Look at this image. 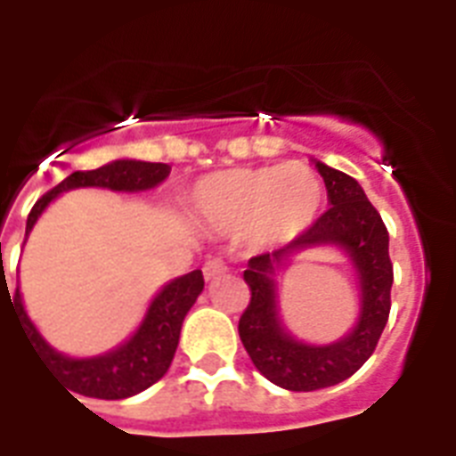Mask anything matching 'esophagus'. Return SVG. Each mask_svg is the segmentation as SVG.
Returning <instances> with one entry per match:
<instances>
[{"instance_id":"1","label":"esophagus","mask_w":456,"mask_h":456,"mask_svg":"<svg viewBox=\"0 0 456 456\" xmlns=\"http://www.w3.org/2000/svg\"><path fill=\"white\" fill-rule=\"evenodd\" d=\"M227 273V264H224V259L216 257V259H208V262L204 264V278L206 281H216L217 275Z\"/></svg>"}]
</instances>
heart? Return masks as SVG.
Here are the masks:
<instances>
[{"instance_id":"obj_1","label":"heart","mask_w":456,"mask_h":456,"mask_svg":"<svg viewBox=\"0 0 456 456\" xmlns=\"http://www.w3.org/2000/svg\"><path fill=\"white\" fill-rule=\"evenodd\" d=\"M197 208L222 227H243L257 243H281L304 232L322 201V185L305 164L217 171L194 190Z\"/></svg>"}]
</instances>
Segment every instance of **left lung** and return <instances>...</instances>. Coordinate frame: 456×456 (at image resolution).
Instances as JSON below:
<instances>
[{"label": "left lung", "instance_id": "8db88e82", "mask_svg": "<svg viewBox=\"0 0 456 456\" xmlns=\"http://www.w3.org/2000/svg\"><path fill=\"white\" fill-rule=\"evenodd\" d=\"M324 178L329 210L292 243L264 252L248 262L243 281L250 304L239 320V336L266 380L289 392H313L347 380L373 354L392 308L394 271L389 262V234L380 213L352 175L315 162ZM315 245H338L348 252L360 273L362 305L355 329L329 346H308L293 338L277 317L274 271L292 251Z\"/></svg>", "mask_w": 456, "mask_h": 456}]
</instances>
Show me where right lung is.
Listing matches in <instances>:
<instances>
[{
  "label": "right lung",
  "instance_id": "obj_1",
  "mask_svg": "<svg viewBox=\"0 0 456 456\" xmlns=\"http://www.w3.org/2000/svg\"><path fill=\"white\" fill-rule=\"evenodd\" d=\"M169 164L139 162V159H116L99 169L74 171L34 204L27 216L25 234L32 232L45 206L62 192L76 190V187H109L116 192H141V190L159 185L169 175ZM201 289H204V275L199 269L171 281L148 305L143 322L134 331L132 338L125 340L116 350L90 359L67 357L48 346L32 324V320L27 317L18 287H15L13 297H9V301L29 346L71 392L80 394V396H92V399L113 401L143 392L169 370L175 347H178V338H181L183 320L194 305Z\"/></svg>",
  "mask_w": 456,
  "mask_h": 456
}]
</instances>
